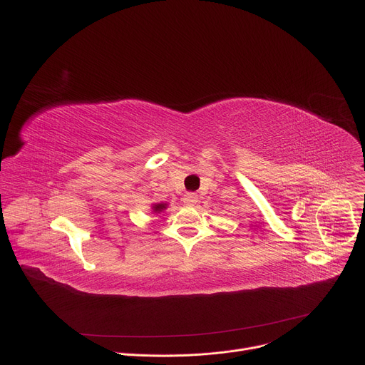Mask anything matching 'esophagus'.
Returning a JSON list of instances; mask_svg holds the SVG:
<instances>
[{
	"mask_svg": "<svg viewBox=\"0 0 365 365\" xmlns=\"http://www.w3.org/2000/svg\"><path fill=\"white\" fill-rule=\"evenodd\" d=\"M196 202H197V195L196 193H186L185 195V197H183V203L186 205V206H193V205H196Z\"/></svg>",
	"mask_w": 365,
	"mask_h": 365,
	"instance_id": "esophagus-1",
	"label": "esophagus"
}]
</instances>
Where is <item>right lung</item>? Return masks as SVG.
Returning a JSON list of instances; mask_svg holds the SVG:
<instances>
[{"label": "right lung", "mask_w": 365, "mask_h": 365, "mask_svg": "<svg viewBox=\"0 0 365 365\" xmlns=\"http://www.w3.org/2000/svg\"><path fill=\"white\" fill-rule=\"evenodd\" d=\"M153 210H154V212H160V211L166 210V203H158V205H154Z\"/></svg>", "instance_id": "right-lung-1"}]
</instances>
